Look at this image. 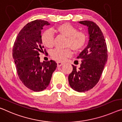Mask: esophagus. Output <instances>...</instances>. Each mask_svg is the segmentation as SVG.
I'll use <instances>...</instances> for the list:
<instances>
[{
  "label": "esophagus",
  "mask_w": 122,
  "mask_h": 122,
  "mask_svg": "<svg viewBox=\"0 0 122 122\" xmlns=\"http://www.w3.org/2000/svg\"><path fill=\"white\" fill-rule=\"evenodd\" d=\"M56 63H57V67H60V66H61L63 64V62H59V61L56 62Z\"/></svg>",
  "instance_id": "obj_1"
}]
</instances>
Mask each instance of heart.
<instances>
[{
	"label": "heart",
	"instance_id": "obj_1",
	"mask_svg": "<svg viewBox=\"0 0 122 122\" xmlns=\"http://www.w3.org/2000/svg\"><path fill=\"white\" fill-rule=\"evenodd\" d=\"M55 30L66 37V46L71 47L74 51H79L85 45L87 40L86 35L83 32L78 31L76 28L69 23H66L60 25ZM54 39V34L51 30H46L41 36L42 43L47 48H50L53 47ZM71 55L72 51L69 48L66 49L56 48L51 52V57L58 61H64Z\"/></svg>",
	"mask_w": 122,
	"mask_h": 122
}]
</instances>
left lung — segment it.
<instances>
[{
	"label": "left lung",
	"mask_w": 122,
	"mask_h": 122,
	"mask_svg": "<svg viewBox=\"0 0 122 122\" xmlns=\"http://www.w3.org/2000/svg\"><path fill=\"white\" fill-rule=\"evenodd\" d=\"M87 26L89 41L87 47L77 59H81L78 69L72 65L73 71L68 76L69 85L79 92L92 88L99 81L107 59V46L99 27L90 20L79 22Z\"/></svg>",
	"instance_id": "8db88e82"
}]
</instances>
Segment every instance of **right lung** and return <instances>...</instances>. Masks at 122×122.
<instances>
[{"mask_svg":"<svg viewBox=\"0 0 122 122\" xmlns=\"http://www.w3.org/2000/svg\"><path fill=\"white\" fill-rule=\"evenodd\" d=\"M45 25L50 24L38 19L28 23L19 32L12 50L19 78L27 88L35 92L47 87L57 67L53 60L41 62L38 56L43 51L41 30Z\"/></svg>","mask_w":122,"mask_h":122,"instance_id":"add662e5","label":"right lung"}]
</instances>
